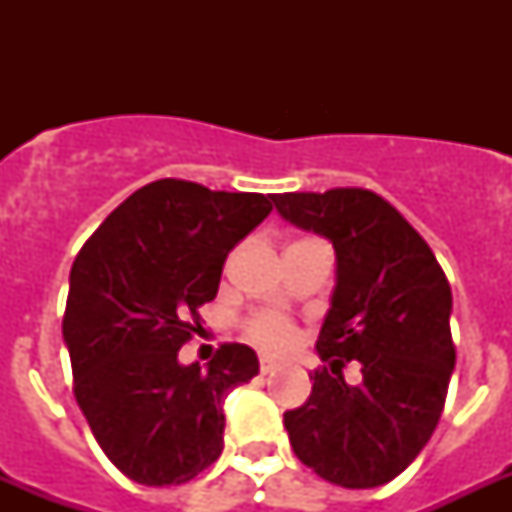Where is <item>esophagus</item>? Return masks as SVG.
<instances>
[{
	"mask_svg": "<svg viewBox=\"0 0 512 512\" xmlns=\"http://www.w3.org/2000/svg\"><path fill=\"white\" fill-rule=\"evenodd\" d=\"M279 366H281V361H276V358H271V356H260V372H263V374L276 372V369H279Z\"/></svg>",
	"mask_w": 512,
	"mask_h": 512,
	"instance_id": "obj_1",
	"label": "esophagus"
}]
</instances>
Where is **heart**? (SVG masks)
Returning <instances> with one entry per match:
<instances>
[{"instance_id":"heart-1","label":"heart","mask_w":512,"mask_h":512,"mask_svg":"<svg viewBox=\"0 0 512 512\" xmlns=\"http://www.w3.org/2000/svg\"><path fill=\"white\" fill-rule=\"evenodd\" d=\"M244 335L263 350H284L295 342V324L279 311H255L249 313L244 324Z\"/></svg>"}]
</instances>
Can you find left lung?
Returning a JSON list of instances; mask_svg holds the SVG:
<instances>
[{
  "label": "left lung",
  "mask_w": 512,
  "mask_h": 512,
  "mask_svg": "<svg viewBox=\"0 0 512 512\" xmlns=\"http://www.w3.org/2000/svg\"><path fill=\"white\" fill-rule=\"evenodd\" d=\"M279 215L332 241L337 284L316 340L321 366L284 412L297 460L345 489L393 481L428 444L454 369L452 287L433 249L366 188L273 193ZM358 363L348 386L341 369Z\"/></svg>",
  "instance_id": "8db88e82"
}]
</instances>
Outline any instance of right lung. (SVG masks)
Masks as SVG:
<instances>
[{
  "instance_id": "1",
  "label": "right lung",
  "mask_w": 512,
  "mask_h": 512,
  "mask_svg": "<svg viewBox=\"0 0 512 512\" xmlns=\"http://www.w3.org/2000/svg\"><path fill=\"white\" fill-rule=\"evenodd\" d=\"M271 209L263 193L164 177L124 199L71 265L63 340L76 404L135 484H185L223 452V401L257 374L255 350L225 342L207 366H183L177 350L201 327L228 252Z\"/></svg>"
}]
</instances>
